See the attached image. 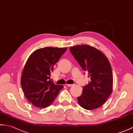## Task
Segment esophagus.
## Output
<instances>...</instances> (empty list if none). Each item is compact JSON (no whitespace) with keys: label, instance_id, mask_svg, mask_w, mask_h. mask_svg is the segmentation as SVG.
Wrapping results in <instances>:
<instances>
[{"label":"esophagus","instance_id":"1","mask_svg":"<svg viewBox=\"0 0 133 133\" xmlns=\"http://www.w3.org/2000/svg\"><path fill=\"white\" fill-rule=\"evenodd\" d=\"M66 85L67 86V87H71L72 85H73V84H66Z\"/></svg>","mask_w":133,"mask_h":133}]
</instances>
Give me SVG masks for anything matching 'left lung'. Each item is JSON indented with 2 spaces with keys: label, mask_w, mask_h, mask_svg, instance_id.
<instances>
[{
  "label": "left lung",
  "mask_w": 133,
  "mask_h": 133,
  "mask_svg": "<svg viewBox=\"0 0 133 133\" xmlns=\"http://www.w3.org/2000/svg\"><path fill=\"white\" fill-rule=\"evenodd\" d=\"M70 50L91 79L83 87L81 96L77 97L78 103L85 109H97L112 92V70L109 61L103 52L89 45L71 46Z\"/></svg>",
  "instance_id": "left-lung-1"
}]
</instances>
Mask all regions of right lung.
<instances>
[{
	"instance_id": "1",
	"label": "right lung",
	"mask_w": 133,
	"mask_h": 133,
	"mask_svg": "<svg viewBox=\"0 0 133 133\" xmlns=\"http://www.w3.org/2000/svg\"><path fill=\"white\" fill-rule=\"evenodd\" d=\"M67 48L46 47L38 49L30 55L25 64L21 85L25 96L39 108L50 106L63 85L55 84L50 80L54 64Z\"/></svg>"
}]
</instances>
